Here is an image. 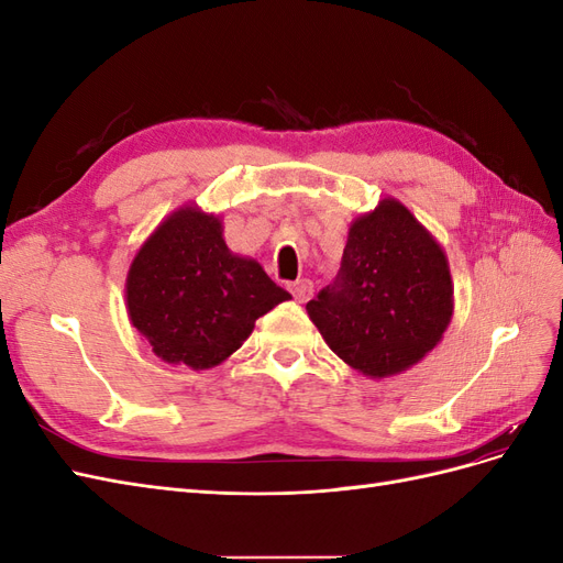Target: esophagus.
<instances>
[{
    "label": "esophagus",
    "mask_w": 563,
    "mask_h": 563,
    "mask_svg": "<svg viewBox=\"0 0 563 563\" xmlns=\"http://www.w3.org/2000/svg\"><path fill=\"white\" fill-rule=\"evenodd\" d=\"M288 291L294 294V298H296L298 302H305V300H308V298L312 296L314 286H312L310 279H296L294 284H288Z\"/></svg>",
    "instance_id": "1"
}]
</instances>
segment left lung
Wrapping results in <instances>:
<instances>
[{
  "label": "left lung",
  "mask_w": 563,
  "mask_h": 563,
  "mask_svg": "<svg viewBox=\"0 0 563 563\" xmlns=\"http://www.w3.org/2000/svg\"><path fill=\"white\" fill-rule=\"evenodd\" d=\"M327 345L368 378L411 368L453 317L446 253L397 199L354 220L338 277L308 302Z\"/></svg>",
  "instance_id": "obj_1"
}]
</instances>
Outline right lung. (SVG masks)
Here are the masks:
<instances>
[{
  "mask_svg": "<svg viewBox=\"0 0 563 563\" xmlns=\"http://www.w3.org/2000/svg\"><path fill=\"white\" fill-rule=\"evenodd\" d=\"M288 298L258 263L228 249L220 218L197 207L168 216L135 253L126 277L133 327L164 362L195 371L225 362L255 319Z\"/></svg>",
  "mask_w": 563,
  "mask_h": 563,
  "instance_id": "obj_1",
  "label": "right lung"
}]
</instances>
